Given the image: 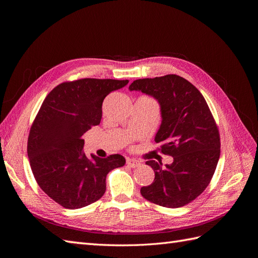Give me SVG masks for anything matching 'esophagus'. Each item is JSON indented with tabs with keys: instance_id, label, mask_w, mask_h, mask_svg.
<instances>
[{
	"instance_id": "1",
	"label": "esophagus",
	"mask_w": 258,
	"mask_h": 258,
	"mask_svg": "<svg viewBox=\"0 0 258 258\" xmlns=\"http://www.w3.org/2000/svg\"><path fill=\"white\" fill-rule=\"evenodd\" d=\"M127 165L131 168H138L141 166V161H139L137 159H127Z\"/></svg>"
}]
</instances>
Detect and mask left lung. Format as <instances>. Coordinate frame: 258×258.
<instances>
[{"label":"left lung","instance_id":"1","mask_svg":"<svg viewBox=\"0 0 258 258\" xmlns=\"http://www.w3.org/2000/svg\"><path fill=\"white\" fill-rule=\"evenodd\" d=\"M138 90L159 102L161 124L155 137L162 154L172 156L171 165L146 161L155 172L154 182L141 195L155 205L181 208L202 194L211 182L221 154L220 132L201 92L183 77L169 74L137 80Z\"/></svg>","mask_w":258,"mask_h":258}]
</instances>
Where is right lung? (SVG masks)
I'll return each mask as SVG.
<instances>
[{"mask_svg":"<svg viewBox=\"0 0 258 258\" xmlns=\"http://www.w3.org/2000/svg\"><path fill=\"white\" fill-rule=\"evenodd\" d=\"M128 83L82 79L58 85L45 98L30 129L28 156L38 186L63 208L81 209L99 200L107 173L126 163L119 154L88 158L83 136L100 123L104 98Z\"/></svg>","mask_w":258,"mask_h":258,"instance_id":"1","label":"right lung"}]
</instances>
